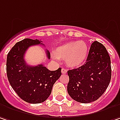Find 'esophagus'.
<instances>
[{
  "label": "esophagus",
  "mask_w": 120,
  "mask_h": 120,
  "mask_svg": "<svg viewBox=\"0 0 120 120\" xmlns=\"http://www.w3.org/2000/svg\"><path fill=\"white\" fill-rule=\"evenodd\" d=\"M61 71H62V74H65V73H67V71L65 69H64V68L62 69Z\"/></svg>",
  "instance_id": "obj_1"
}]
</instances>
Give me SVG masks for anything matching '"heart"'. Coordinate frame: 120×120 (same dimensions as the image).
<instances>
[{"mask_svg": "<svg viewBox=\"0 0 120 120\" xmlns=\"http://www.w3.org/2000/svg\"><path fill=\"white\" fill-rule=\"evenodd\" d=\"M89 53V47L84 41L69 42L62 45L55 51L54 58L64 60L67 67L78 68L85 62Z\"/></svg>", "mask_w": 120, "mask_h": 120, "instance_id": "b5f03b06", "label": "heart"}]
</instances>
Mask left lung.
<instances>
[{
  "instance_id": "8db88e82",
  "label": "left lung",
  "mask_w": 120,
  "mask_h": 120,
  "mask_svg": "<svg viewBox=\"0 0 120 120\" xmlns=\"http://www.w3.org/2000/svg\"><path fill=\"white\" fill-rule=\"evenodd\" d=\"M69 95L81 103L97 100L107 89L111 78V58L102 44L93 42L86 63L67 71Z\"/></svg>"
}]
</instances>
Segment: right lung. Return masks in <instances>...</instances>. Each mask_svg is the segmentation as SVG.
Listing matches in <instances>:
<instances>
[{"instance_id":"obj_1","label":"right lung","mask_w":120,"mask_h":120,"mask_svg":"<svg viewBox=\"0 0 120 120\" xmlns=\"http://www.w3.org/2000/svg\"><path fill=\"white\" fill-rule=\"evenodd\" d=\"M41 40L25 38L11 48L7 57V75L9 84L17 95L28 103L45 102L50 95L54 83L60 77L61 68L49 71L42 64L29 66L24 59L27 49L42 45ZM47 58L50 53L46 50Z\"/></svg>"}]
</instances>
